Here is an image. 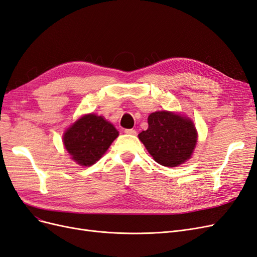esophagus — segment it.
Segmentation results:
<instances>
[{"mask_svg": "<svg viewBox=\"0 0 257 257\" xmlns=\"http://www.w3.org/2000/svg\"><path fill=\"white\" fill-rule=\"evenodd\" d=\"M124 133L130 134V135H136V131L133 128H125L124 130Z\"/></svg>", "mask_w": 257, "mask_h": 257, "instance_id": "esophagus-1", "label": "esophagus"}]
</instances>
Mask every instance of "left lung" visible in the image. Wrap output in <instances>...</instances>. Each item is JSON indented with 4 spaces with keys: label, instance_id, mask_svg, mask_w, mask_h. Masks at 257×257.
Returning a JSON list of instances; mask_svg holds the SVG:
<instances>
[{
    "label": "left lung",
    "instance_id": "obj_1",
    "mask_svg": "<svg viewBox=\"0 0 257 257\" xmlns=\"http://www.w3.org/2000/svg\"><path fill=\"white\" fill-rule=\"evenodd\" d=\"M147 131L138 134L154 161L166 167L183 164L197 144V131L185 115L170 111H155L148 116Z\"/></svg>",
    "mask_w": 257,
    "mask_h": 257
}]
</instances>
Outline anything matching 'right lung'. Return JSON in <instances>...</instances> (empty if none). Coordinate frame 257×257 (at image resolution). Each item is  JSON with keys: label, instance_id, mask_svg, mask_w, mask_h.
Wrapping results in <instances>:
<instances>
[{"label": "right lung", "instance_id": "1", "mask_svg": "<svg viewBox=\"0 0 257 257\" xmlns=\"http://www.w3.org/2000/svg\"><path fill=\"white\" fill-rule=\"evenodd\" d=\"M118 136L119 132L104 116L88 113L65 131L63 144L77 164L91 166L103 157Z\"/></svg>", "mask_w": 257, "mask_h": 257}]
</instances>
